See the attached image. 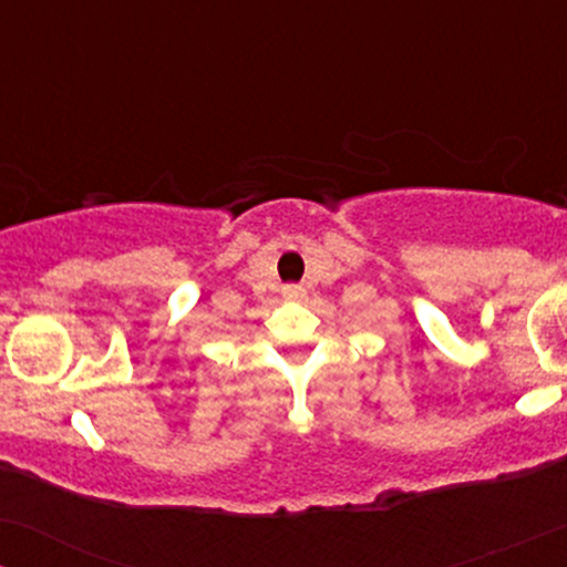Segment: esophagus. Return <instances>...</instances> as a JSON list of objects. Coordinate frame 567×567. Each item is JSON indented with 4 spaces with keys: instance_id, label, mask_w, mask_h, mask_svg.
<instances>
[{
    "instance_id": "34e87169",
    "label": "esophagus",
    "mask_w": 567,
    "mask_h": 567,
    "mask_svg": "<svg viewBox=\"0 0 567 567\" xmlns=\"http://www.w3.org/2000/svg\"><path fill=\"white\" fill-rule=\"evenodd\" d=\"M303 292V288L301 285H285V296H290V298H298Z\"/></svg>"
}]
</instances>
